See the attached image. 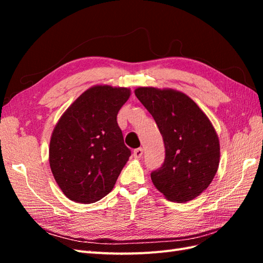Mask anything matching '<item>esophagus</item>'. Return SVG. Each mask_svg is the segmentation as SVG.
<instances>
[{"mask_svg":"<svg viewBox=\"0 0 263 263\" xmlns=\"http://www.w3.org/2000/svg\"><path fill=\"white\" fill-rule=\"evenodd\" d=\"M142 155H143V149L142 148H137V149L133 150V157H135V158H138V159L141 158Z\"/></svg>","mask_w":263,"mask_h":263,"instance_id":"esophagus-1","label":"esophagus"}]
</instances>
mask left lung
<instances>
[{
    "label": "left lung",
    "mask_w": 263,
    "mask_h": 263,
    "mask_svg": "<svg viewBox=\"0 0 263 263\" xmlns=\"http://www.w3.org/2000/svg\"><path fill=\"white\" fill-rule=\"evenodd\" d=\"M137 98L153 115L163 136L165 160L152 181L174 202L193 200L210 185L220 159L219 139L203 110L175 89L139 87Z\"/></svg>",
    "instance_id": "1"
}]
</instances>
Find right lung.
Masks as SVG:
<instances>
[{
	"label": "right lung",
	"instance_id": "add662e5",
	"mask_svg": "<svg viewBox=\"0 0 263 263\" xmlns=\"http://www.w3.org/2000/svg\"><path fill=\"white\" fill-rule=\"evenodd\" d=\"M131 90L93 86L82 92L55 125L49 166L66 198L93 203L113 190L131 152L116 116Z\"/></svg>",
	"mask_w": 263,
	"mask_h": 263
}]
</instances>
